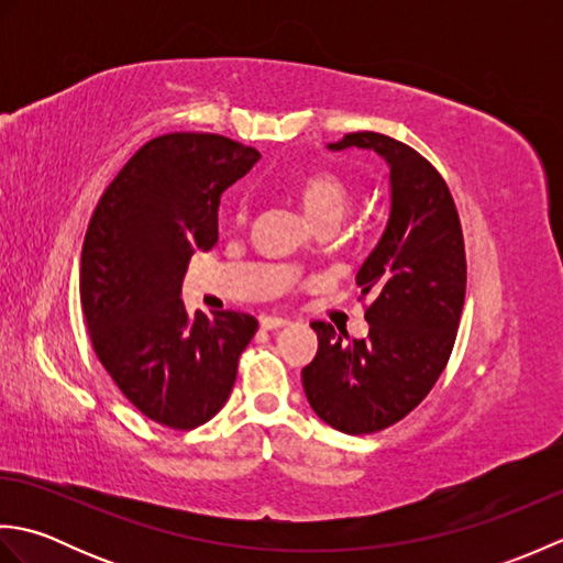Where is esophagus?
Segmentation results:
<instances>
[{
	"instance_id": "34e87169",
	"label": "esophagus",
	"mask_w": 563,
	"mask_h": 563,
	"mask_svg": "<svg viewBox=\"0 0 563 563\" xmlns=\"http://www.w3.org/2000/svg\"><path fill=\"white\" fill-rule=\"evenodd\" d=\"M288 324H290V319H285V317H275V314L261 317V329H266V331L283 329V327H288Z\"/></svg>"
}]
</instances>
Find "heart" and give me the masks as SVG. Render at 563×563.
Returning a JSON list of instances; mask_svg holds the SVG:
<instances>
[{
  "label": "heart",
  "instance_id": "b5f03b06",
  "mask_svg": "<svg viewBox=\"0 0 563 563\" xmlns=\"http://www.w3.org/2000/svg\"><path fill=\"white\" fill-rule=\"evenodd\" d=\"M295 196H297V200H300V206L307 212L309 220L317 222L319 227H331V224H336L345 214V210L351 208L353 188L339 174L317 172V174L305 176L302 181L297 184ZM232 220L236 224H242L246 220L244 202H239V206L234 208Z\"/></svg>",
  "mask_w": 563,
  "mask_h": 563
}]
</instances>
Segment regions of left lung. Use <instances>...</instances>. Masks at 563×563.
Instances as JSON below:
<instances>
[{"mask_svg": "<svg viewBox=\"0 0 563 563\" xmlns=\"http://www.w3.org/2000/svg\"><path fill=\"white\" fill-rule=\"evenodd\" d=\"M345 147L375 150L389 164L391 212L355 278L357 300L369 297V333L349 341L345 329L312 321L319 349L302 385L321 421L367 435L409 416L445 369L464 307L466 256L450 188L423 154L369 130L329 145Z\"/></svg>", "mask_w": 563, "mask_h": 563, "instance_id": "obj_1", "label": "left lung"}]
</instances>
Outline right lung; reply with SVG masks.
<instances>
[{"instance_id": "add662e5", "label": "right lung", "mask_w": 563, "mask_h": 563, "mask_svg": "<svg viewBox=\"0 0 563 563\" xmlns=\"http://www.w3.org/2000/svg\"><path fill=\"white\" fill-rule=\"evenodd\" d=\"M261 154L214 133L150 140L103 190L81 246L79 300L97 357L150 421L194 430L227 404L258 321L190 314L181 280L218 242L220 196Z\"/></svg>"}]
</instances>
